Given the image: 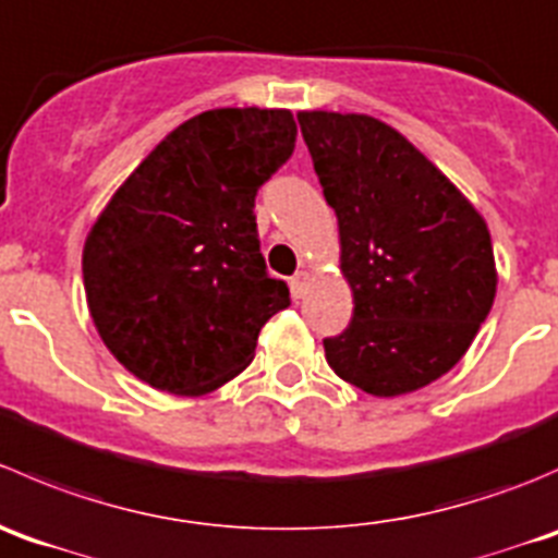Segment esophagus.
Here are the masks:
<instances>
[{
	"label": "esophagus",
	"mask_w": 558,
	"mask_h": 558,
	"mask_svg": "<svg viewBox=\"0 0 558 558\" xmlns=\"http://www.w3.org/2000/svg\"><path fill=\"white\" fill-rule=\"evenodd\" d=\"M308 281H312V274L308 271H298L295 277L290 279V290H292V298H303L308 290Z\"/></svg>",
	"instance_id": "esophagus-1"
}]
</instances>
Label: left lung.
I'll use <instances>...</instances> for the list:
<instances>
[{
    "label": "left lung",
    "instance_id": "left-lung-1",
    "mask_svg": "<svg viewBox=\"0 0 558 558\" xmlns=\"http://www.w3.org/2000/svg\"><path fill=\"white\" fill-rule=\"evenodd\" d=\"M303 141L339 219L352 323L325 339L344 383L415 393L464 357L496 295L488 225L399 130L366 113L301 110Z\"/></svg>",
    "mask_w": 558,
    "mask_h": 558
}]
</instances>
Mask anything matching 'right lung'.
Instances as JSON below:
<instances>
[{
	"label": "right lung",
	"mask_w": 558,
	"mask_h": 558,
	"mask_svg": "<svg viewBox=\"0 0 558 558\" xmlns=\"http://www.w3.org/2000/svg\"><path fill=\"white\" fill-rule=\"evenodd\" d=\"M284 108H217L175 126L94 219L84 290L99 339L130 374L206 396L255 357L263 325L290 306L266 274L255 195L290 159Z\"/></svg>",
	"instance_id": "1"
}]
</instances>
